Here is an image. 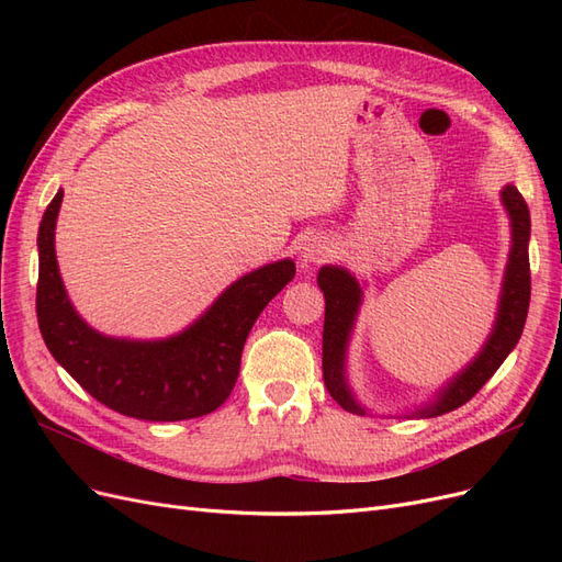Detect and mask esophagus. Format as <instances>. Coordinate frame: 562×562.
Instances as JSON below:
<instances>
[{
    "instance_id": "1",
    "label": "esophagus",
    "mask_w": 562,
    "mask_h": 562,
    "mask_svg": "<svg viewBox=\"0 0 562 562\" xmlns=\"http://www.w3.org/2000/svg\"><path fill=\"white\" fill-rule=\"evenodd\" d=\"M333 248H335V244L330 239H326V236H312V239H307L302 246V260L310 265L323 262L326 258H330Z\"/></svg>"
}]
</instances>
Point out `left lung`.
<instances>
[{"mask_svg": "<svg viewBox=\"0 0 562 562\" xmlns=\"http://www.w3.org/2000/svg\"><path fill=\"white\" fill-rule=\"evenodd\" d=\"M504 206L512 215L514 227V246L512 258H508L504 293L499 302V314L495 330H492L487 345L462 375H457L436 403L422 407L419 415H443L457 411L459 405L471 401L483 384L495 375L497 368L512 351L522 335V326L530 307V255H527V241H530V211L522 194L514 184L504 187L502 192ZM318 288L326 295V321H323V382H326L328 394L349 413L363 415L359 405L353 403L349 389L345 384V347L353 326L356 310L361 302V288L351 274L339 267H323L318 271Z\"/></svg>", "mask_w": 562, "mask_h": 562, "instance_id": "8db88e82", "label": "left lung"}]
</instances>
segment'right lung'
Returning <instances> with one entry per match:
<instances>
[{
	"label": "right lung",
	"instance_id": "add662e5",
	"mask_svg": "<svg viewBox=\"0 0 562 562\" xmlns=\"http://www.w3.org/2000/svg\"><path fill=\"white\" fill-rule=\"evenodd\" d=\"M63 192L40 225L37 321L48 351L110 411L178 422L223 405L239 378L246 337L260 312L293 281L295 265L281 260L232 283L192 328L166 342H126L98 335L72 310L58 274L54 229Z\"/></svg>",
	"mask_w": 562,
	"mask_h": 562
}]
</instances>
